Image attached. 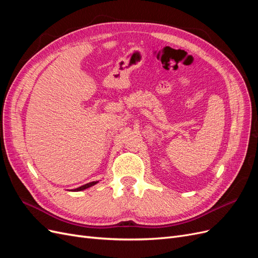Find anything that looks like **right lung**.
<instances>
[{
	"label": "right lung",
	"instance_id": "add662e5",
	"mask_svg": "<svg viewBox=\"0 0 258 258\" xmlns=\"http://www.w3.org/2000/svg\"><path fill=\"white\" fill-rule=\"evenodd\" d=\"M97 183H99V182L96 181V182L87 183V184H85V185H83V186H81V187H77V188H75V189H72V191H81V190H84V189H87V188H89V187H91V186H93V185H96Z\"/></svg>",
	"mask_w": 258,
	"mask_h": 258
}]
</instances>
